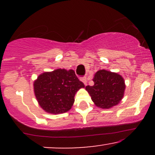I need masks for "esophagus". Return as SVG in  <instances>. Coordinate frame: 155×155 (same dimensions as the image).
<instances>
[{
    "label": "esophagus",
    "mask_w": 155,
    "mask_h": 155,
    "mask_svg": "<svg viewBox=\"0 0 155 155\" xmlns=\"http://www.w3.org/2000/svg\"><path fill=\"white\" fill-rule=\"evenodd\" d=\"M81 80L83 81V83L84 84V85H87V78L86 77L81 78Z\"/></svg>",
    "instance_id": "obj_1"
}]
</instances>
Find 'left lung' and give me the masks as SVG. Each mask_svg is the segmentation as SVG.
Wrapping results in <instances>:
<instances>
[{
  "instance_id": "left-lung-1",
  "label": "left lung",
  "mask_w": 155,
  "mask_h": 155,
  "mask_svg": "<svg viewBox=\"0 0 155 155\" xmlns=\"http://www.w3.org/2000/svg\"><path fill=\"white\" fill-rule=\"evenodd\" d=\"M93 86L85 87L97 107L108 109L116 106L124 96V79L117 73L100 70L95 73Z\"/></svg>"
}]
</instances>
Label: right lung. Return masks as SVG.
Wrapping results in <instances>:
<instances>
[{"instance_id": "1", "label": "right lung", "mask_w": 155, "mask_h": 155, "mask_svg": "<svg viewBox=\"0 0 155 155\" xmlns=\"http://www.w3.org/2000/svg\"><path fill=\"white\" fill-rule=\"evenodd\" d=\"M33 87L41 107L47 113L58 114L71 108L76 92L84 84L74 70L56 69L39 75Z\"/></svg>"}]
</instances>
